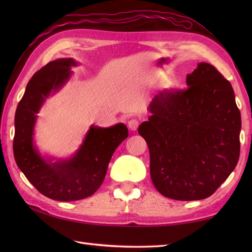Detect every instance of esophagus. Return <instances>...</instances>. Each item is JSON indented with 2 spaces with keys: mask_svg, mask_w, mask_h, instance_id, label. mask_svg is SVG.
I'll list each match as a JSON object with an SVG mask.
<instances>
[{
  "mask_svg": "<svg viewBox=\"0 0 252 252\" xmlns=\"http://www.w3.org/2000/svg\"><path fill=\"white\" fill-rule=\"evenodd\" d=\"M127 126H129L130 130L136 131L138 126H140V122H138L136 119H131L129 122H127Z\"/></svg>",
  "mask_w": 252,
  "mask_h": 252,
  "instance_id": "obj_1",
  "label": "esophagus"
}]
</instances>
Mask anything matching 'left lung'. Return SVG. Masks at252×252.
Listing matches in <instances>:
<instances>
[{
  "instance_id": "1",
  "label": "left lung",
  "mask_w": 252,
  "mask_h": 252,
  "mask_svg": "<svg viewBox=\"0 0 252 252\" xmlns=\"http://www.w3.org/2000/svg\"><path fill=\"white\" fill-rule=\"evenodd\" d=\"M186 84L155 96L138 133L157 190L189 201L211 196L236 167L242 118L231 83L210 63H198Z\"/></svg>"
}]
</instances>
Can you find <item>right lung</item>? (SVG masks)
<instances>
[{
	"mask_svg": "<svg viewBox=\"0 0 252 252\" xmlns=\"http://www.w3.org/2000/svg\"><path fill=\"white\" fill-rule=\"evenodd\" d=\"M72 58L50 62L27 84L15 115L14 157L18 168L42 195L60 201L87 198L97 190L116 148L129 135L123 123L110 127L92 126L83 144L71 158L57 160L41 156L33 144V130L44 100L61 90L71 76Z\"/></svg>",
	"mask_w": 252,
	"mask_h": 252,
	"instance_id": "add662e5",
	"label": "right lung"
}]
</instances>
